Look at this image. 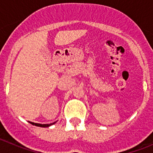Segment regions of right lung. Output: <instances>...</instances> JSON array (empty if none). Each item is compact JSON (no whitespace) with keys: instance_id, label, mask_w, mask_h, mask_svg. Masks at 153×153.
Returning a JSON list of instances; mask_svg holds the SVG:
<instances>
[{"instance_id":"obj_1","label":"right lung","mask_w":153,"mask_h":153,"mask_svg":"<svg viewBox=\"0 0 153 153\" xmlns=\"http://www.w3.org/2000/svg\"><path fill=\"white\" fill-rule=\"evenodd\" d=\"M55 123H56V122H55ZM55 123H50V124H40V123H35L30 122V123L32 124V125L36 126H40V127H48V126H50L53 125V124H54Z\"/></svg>"}]
</instances>
